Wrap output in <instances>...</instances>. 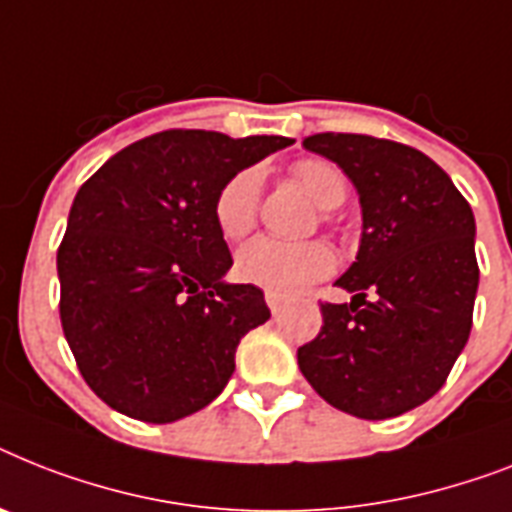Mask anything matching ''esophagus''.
<instances>
[{
    "label": "esophagus",
    "instance_id": "1",
    "mask_svg": "<svg viewBox=\"0 0 512 512\" xmlns=\"http://www.w3.org/2000/svg\"><path fill=\"white\" fill-rule=\"evenodd\" d=\"M265 302H268L270 313L273 315L281 313V307H284V297H281L278 292H265Z\"/></svg>",
    "mask_w": 512,
    "mask_h": 512
}]
</instances>
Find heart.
<instances>
[{"mask_svg":"<svg viewBox=\"0 0 512 512\" xmlns=\"http://www.w3.org/2000/svg\"><path fill=\"white\" fill-rule=\"evenodd\" d=\"M292 176L321 210L342 207L350 194L347 176L328 160L307 157V160L294 162ZM260 189H263V173L257 168L239 170L220 186L213 202V218L226 239L236 242L255 228L257 210H260ZM334 265V249L321 239L281 242V239H270V236H257L239 249L236 276L247 284L263 286L268 292L294 294L326 278Z\"/></svg>","mask_w":512,"mask_h":512,"instance_id":"obj_1","label":"heart"}]
</instances>
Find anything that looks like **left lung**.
<instances>
[{"mask_svg": "<svg viewBox=\"0 0 512 512\" xmlns=\"http://www.w3.org/2000/svg\"><path fill=\"white\" fill-rule=\"evenodd\" d=\"M305 149L347 173L363 207L355 263L323 302L321 334L297 363L336 410L384 421L431 400L473 323L476 220L450 176L418 149L363 134L307 136Z\"/></svg>", "mask_w": 512, "mask_h": 512, "instance_id": "1", "label": "left lung"}]
</instances>
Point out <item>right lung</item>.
<instances>
[{"label": "right lung", "mask_w": 512, "mask_h": 512, "mask_svg": "<svg viewBox=\"0 0 512 512\" xmlns=\"http://www.w3.org/2000/svg\"><path fill=\"white\" fill-rule=\"evenodd\" d=\"M286 136L160 131L78 189L57 249L60 321L83 381L112 410L173 423L223 392L242 336L270 318L234 265L215 194Z\"/></svg>", "instance_id": "obj_1"}]
</instances>
